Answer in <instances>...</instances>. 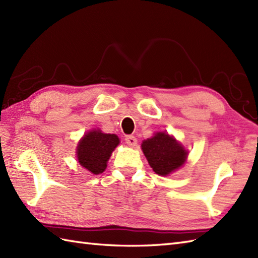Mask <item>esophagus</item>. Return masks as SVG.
<instances>
[{
  "label": "esophagus",
  "instance_id": "1",
  "mask_svg": "<svg viewBox=\"0 0 258 258\" xmlns=\"http://www.w3.org/2000/svg\"><path fill=\"white\" fill-rule=\"evenodd\" d=\"M124 140L126 142V144H127L128 146L134 147V146H136V144H138V140H136V138L133 135H126Z\"/></svg>",
  "mask_w": 258,
  "mask_h": 258
}]
</instances>
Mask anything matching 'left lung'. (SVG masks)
<instances>
[{"label": "left lung", "instance_id": "obj_1", "mask_svg": "<svg viewBox=\"0 0 258 258\" xmlns=\"http://www.w3.org/2000/svg\"><path fill=\"white\" fill-rule=\"evenodd\" d=\"M142 150L153 171L163 176L182 166L187 157L184 147L166 133H156L145 140Z\"/></svg>", "mask_w": 258, "mask_h": 258}]
</instances>
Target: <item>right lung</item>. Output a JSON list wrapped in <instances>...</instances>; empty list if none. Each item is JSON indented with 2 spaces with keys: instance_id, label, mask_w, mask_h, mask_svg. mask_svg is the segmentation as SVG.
Listing matches in <instances>:
<instances>
[{
  "instance_id": "right-lung-1",
  "label": "right lung",
  "mask_w": 258,
  "mask_h": 258,
  "mask_svg": "<svg viewBox=\"0 0 258 258\" xmlns=\"http://www.w3.org/2000/svg\"><path fill=\"white\" fill-rule=\"evenodd\" d=\"M118 143L119 140L115 134L91 131L79 143L76 152L79 163L93 174H101L105 171L108 158Z\"/></svg>"
}]
</instances>
